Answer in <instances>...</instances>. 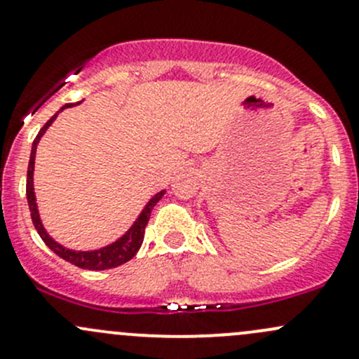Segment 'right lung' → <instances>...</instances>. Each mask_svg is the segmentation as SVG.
I'll list each match as a JSON object with an SVG mask.
<instances>
[{
	"label": "right lung",
	"mask_w": 359,
	"mask_h": 359,
	"mask_svg": "<svg viewBox=\"0 0 359 359\" xmlns=\"http://www.w3.org/2000/svg\"><path fill=\"white\" fill-rule=\"evenodd\" d=\"M79 104V102H78ZM76 104H66V106L60 107L48 121L45 123L39 133L36 135L34 142H32V149H31V158H29V166H27V184H25V196H27V203H29V210H31V219L32 224H34L36 231L41 236V240L45 241V245L52 250L53 253L60 257V259L67 260V262L74 264V266L81 267V269H90V271H104V269H112V267H118L121 264L128 262L130 259L135 257V253L139 252L140 245L144 241V231H146L147 222H149V217L153 208L156 206V203L161 200L163 194L166 191H159L158 194H154L147 205L144 206V210L140 212V215L137 217V220L133 222V226L123 234L119 240H116L114 243L107 245V247H102L99 250H90V252H76V250H69L62 245L57 243L53 238H50V234L46 233V229L43 227L41 219H39V212H38V205H36V196H34V186H32V173H34V158H36V147H38L39 139L43 137V133L48 130V126L55 121V118L59 116V112H62L66 107H72Z\"/></svg>",
	"instance_id": "obj_1"
}]
</instances>
